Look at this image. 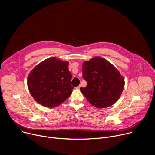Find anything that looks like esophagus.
Returning a JSON list of instances; mask_svg holds the SVG:
<instances>
[{
	"label": "esophagus",
	"mask_w": 155,
	"mask_h": 155,
	"mask_svg": "<svg viewBox=\"0 0 155 155\" xmlns=\"http://www.w3.org/2000/svg\"><path fill=\"white\" fill-rule=\"evenodd\" d=\"M80 87H81V85H79L78 86L76 87V89H78V90H79V89H80Z\"/></svg>",
	"instance_id": "1"
}]
</instances>
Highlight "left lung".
Returning a JSON list of instances; mask_svg holds the SVG:
<instances>
[{"mask_svg": "<svg viewBox=\"0 0 155 155\" xmlns=\"http://www.w3.org/2000/svg\"><path fill=\"white\" fill-rule=\"evenodd\" d=\"M83 78L87 81L81 93L96 108L114 104L123 91L124 79L115 66L105 59L96 56L83 64Z\"/></svg>", "mask_w": 155, "mask_h": 155, "instance_id": "obj_1", "label": "left lung"}]
</instances>
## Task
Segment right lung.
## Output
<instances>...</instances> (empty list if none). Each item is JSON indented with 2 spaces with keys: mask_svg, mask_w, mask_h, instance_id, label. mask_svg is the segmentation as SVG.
Segmentation results:
<instances>
[{
  "mask_svg": "<svg viewBox=\"0 0 155 155\" xmlns=\"http://www.w3.org/2000/svg\"><path fill=\"white\" fill-rule=\"evenodd\" d=\"M69 62L56 57L41 62L31 71L28 86L31 94L39 104L50 108L59 105L71 94L72 74Z\"/></svg>",
  "mask_w": 155,
  "mask_h": 155,
  "instance_id": "1",
  "label": "right lung"
}]
</instances>
